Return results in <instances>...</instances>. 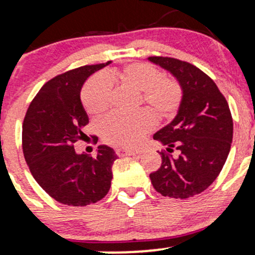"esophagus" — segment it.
<instances>
[{"label": "esophagus", "mask_w": 255, "mask_h": 255, "mask_svg": "<svg viewBox=\"0 0 255 255\" xmlns=\"http://www.w3.org/2000/svg\"><path fill=\"white\" fill-rule=\"evenodd\" d=\"M115 153L118 156L122 157V156H135V154H139V151H129V150H124V148H116Z\"/></svg>", "instance_id": "34e87169"}]
</instances>
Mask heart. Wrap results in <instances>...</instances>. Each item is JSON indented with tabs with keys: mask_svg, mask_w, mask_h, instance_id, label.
I'll list each match as a JSON object with an SVG mask.
<instances>
[{
	"mask_svg": "<svg viewBox=\"0 0 255 255\" xmlns=\"http://www.w3.org/2000/svg\"><path fill=\"white\" fill-rule=\"evenodd\" d=\"M113 79L140 92L142 103L158 119L169 118L176 113L182 101V89L176 80L163 78L162 72L151 64L134 62L119 71L108 72L105 77L97 75L85 84L81 102L87 113L99 115L108 109ZM153 125V118L145 110L130 115L113 113L99 122V131L107 144L131 148L141 142Z\"/></svg>",
	"mask_w": 255,
	"mask_h": 255,
	"instance_id": "1",
	"label": "heart"
}]
</instances>
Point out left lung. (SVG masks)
Masks as SVG:
<instances>
[{
    "instance_id": "8db88e82",
    "label": "left lung",
    "mask_w": 255,
    "mask_h": 255,
    "mask_svg": "<svg viewBox=\"0 0 255 255\" xmlns=\"http://www.w3.org/2000/svg\"><path fill=\"white\" fill-rule=\"evenodd\" d=\"M182 87V101L172 121L153 135L168 146L160 151L162 164L150 178L164 197L187 199L211 186L223 169L233 141V118L217 85L198 67L172 57L151 56ZM179 151L174 158L170 153Z\"/></svg>"
}]
</instances>
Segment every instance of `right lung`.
Returning a JSON list of instances; mask_svg holds the SVG:
<instances>
[{"mask_svg": "<svg viewBox=\"0 0 255 255\" xmlns=\"http://www.w3.org/2000/svg\"><path fill=\"white\" fill-rule=\"evenodd\" d=\"M109 63L79 67L52 78L31 102L22 124V151L32 176L51 198L68 206L97 203L110 189L118 158L113 148L101 145L97 157H90L78 154L73 145L87 137L81 87Z\"/></svg>", "mask_w": 255, "mask_h": 255, "instance_id": "1", "label": "right lung"}]
</instances>
